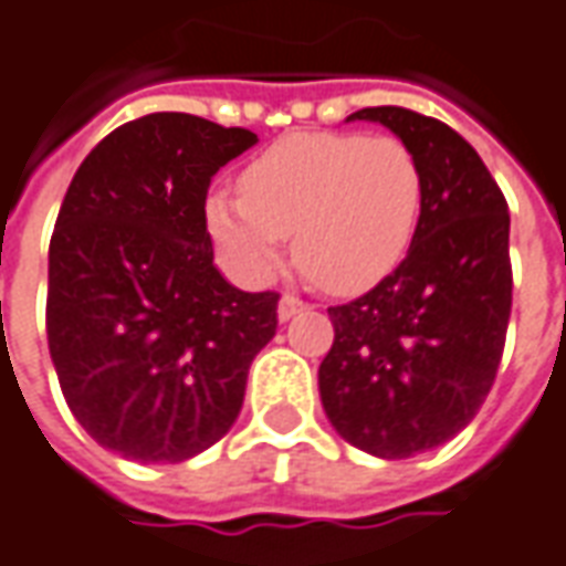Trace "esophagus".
Here are the masks:
<instances>
[{"mask_svg":"<svg viewBox=\"0 0 566 566\" xmlns=\"http://www.w3.org/2000/svg\"><path fill=\"white\" fill-rule=\"evenodd\" d=\"M305 307L307 305H305V302H302V298H298V295H290V292H286V295L280 298V307H276V317L286 323V321H292V317H295L298 311H305Z\"/></svg>","mask_w":566,"mask_h":566,"instance_id":"esophagus-1","label":"esophagus"}]
</instances>
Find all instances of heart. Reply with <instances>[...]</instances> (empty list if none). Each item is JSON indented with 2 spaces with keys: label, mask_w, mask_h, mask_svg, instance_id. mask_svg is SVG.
Here are the masks:
<instances>
[{
  "label": "heart",
  "mask_w": 566,
  "mask_h": 566,
  "mask_svg": "<svg viewBox=\"0 0 566 566\" xmlns=\"http://www.w3.org/2000/svg\"><path fill=\"white\" fill-rule=\"evenodd\" d=\"M240 193H209L206 228L245 276L274 274L292 233L295 261L317 286L360 292L407 255L424 175L395 135L295 132L245 166Z\"/></svg>",
  "instance_id": "1"
}]
</instances>
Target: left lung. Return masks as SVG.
Returning <instances> with one entry per match:
<instances>
[{
    "label": "left lung",
    "mask_w": 566,
    "mask_h": 566,
    "mask_svg": "<svg viewBox=\"0 0 566 566\" xmlns=\"http://www.w3.org/2000/svg\"><path fill=\"white\" fill-rule=\"evenodd\" d=\"M348 119L391 128L419 157L424 200L407 259L379 286L329 307L321 400L350 447L379 459L434 450L478 416L512 317L509 202L459 132L407 111Z\"/></svg>",
    "instance_id": "left-lung-1"
}]
</instances>
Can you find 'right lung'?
Here are the masks:
<instances>
[{"instance_id":"obj_1","label":"right lung","mask_w":566,"mask_h":566,"mask_svg":"<svg viewBox=\"0 0 566 566\" xmlns=\"http://www.w3.org/2000/svg\"><path fill=\"white\" fill-rule=\"evenodd\" d=\"M255 142L249 128L147 113L70 181L49 245L45 329L70 412L104 450L185 462L240 416L280 295L218 274L206 193Z\"/></svg>"}]
</instances>
